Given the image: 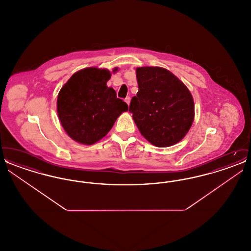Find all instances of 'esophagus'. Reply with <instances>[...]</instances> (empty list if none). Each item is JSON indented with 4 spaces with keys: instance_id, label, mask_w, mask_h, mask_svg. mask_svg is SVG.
<instances>
[{
    "instance_id": "esophagus-1",
    "label": "esophagus",
    "mask_w": 251,
    "mask_h": 251,
    "mask_svg": "<svg viewBox=\"0 0 251 251\" xmlns=\"http://www.w3.org/2000/svg\"><path fill=\"white\" fill-rule=\"evenodd\" d=\"M125 101H126V103L129 105V104H130V101H131V98H130V97H127V98L125 99Z\"/></svg>"
}]
</instances>
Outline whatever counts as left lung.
<instances>
[{
  "label": "left lung",
  "instance_id": "1",
  "mask_svg": "<svg viewBox=\"0 0 251 251\" xmlns=\"http://www.w3.org/2000/svg\"><path fill=\"white\" fill-rule=\"evenodd\" d=\"M138 92L129 112L144 137L156 147L179 142L194 120V100L188 88L166 69H136Z\"/></svg>",
  "mask_w": 251,
  "mask_h": 251
}]
</instances>
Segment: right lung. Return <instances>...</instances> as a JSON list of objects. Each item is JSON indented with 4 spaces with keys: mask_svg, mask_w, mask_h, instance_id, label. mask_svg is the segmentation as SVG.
<instances>
[{
    "mask_svg": "<svg viewBox=\"0 0 251 251\" xmlns=\"http://www.w3.org/2000/svg\"><path fill=\"white\" fill-rule=\"evenodd\" d=\"M110 77L107 70L87 68L74 73L61 88L57 113L64 130L73 140L84 145L98 142L120 114L128 110V104L106 85Z\"/></svg>",
    "mask_w": 251,
    "mask_h": 251,
    "instance_id": "add662e5",
    "label": "right lung"
}]
</instances>
